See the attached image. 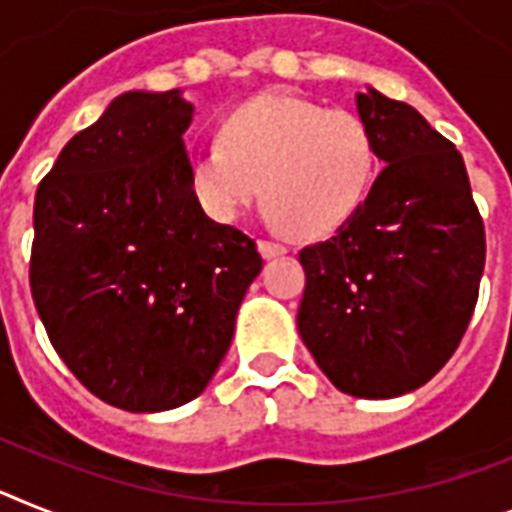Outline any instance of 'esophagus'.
<instances>
[{"label": "esophagus", "mask_w": 512, "mask_h": 512, "mask_svg": "<svg viewBox=\"0 0 512 512\" xmlns=\"http://www.w3.org/2000/svg\"><path fill=\"white\" fill-rule=\"evenodd\" d=\"M259 251L264 259H274V256H282V253H287V248L282 246V243H277V240H266L261 238L259 240Z\"/></svg>", "instance_id": "esophagus-1"}]
</instances>
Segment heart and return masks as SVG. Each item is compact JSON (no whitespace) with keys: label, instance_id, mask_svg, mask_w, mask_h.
Returning a JSON list of instances; mask_svg holds the SVG:
<instances>
[{"label":"heart","instance_id":"1","mask_svg":"<svg viewBox=\"0 0 512 512\" xmlns=\"http://www.w3.org/2000/svg\"><path fill=\"white\" fill-rule=\"evenodd\" d=\"M377 138L361 114L319 101L266 94L230 112L219 143L190 151L188 185L219 222L264 196L272 217L295 235L340 230L377 180Z\"/></svg>","mask_w":512,"mask_h":512}]
</instances>
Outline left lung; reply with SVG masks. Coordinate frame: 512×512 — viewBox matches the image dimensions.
Instances as JSON below:
<instances>
[{
	"mask_svg": "<svg viewBox=\"0 0 512 512\" xmlns=\"http://www.w3.org/2000/svg\"><path fill=\"white\" fill-rule=\"evenodd\" d=\"M356 104L384 170L332 238L298 253V332L337 390L382 400L450 361L474 316L487 238L453 143L374 88Z\"/></svg>",
	"mask_w": 512,
	"mask_h": 512,
	"instance_id": "1",
	"label": "left lung"
}]
</instances>
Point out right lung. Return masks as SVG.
I'll list each match as a JSON object with an SVG mask.
<instances>
[{
	"label": "right lung",
	"instance_id": "right-lung-1",
	"mask_svg": "<svg viewBox=\"0 0 512 512\" xmlns=\"http://www.w3.org/2000/svg\"><path fill=\"white\" fill-rule=\"evenodd\" d=\"M180 91H130L70 138L33 206L31 293L57 356L130 413L198 398L261 272L256 240L188 185Z\"/></svg>",
	"mask_w": 512,
	"mask_h": 512
}]
</instances>
